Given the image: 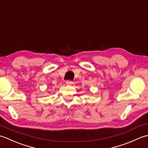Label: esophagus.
Wrapping results in <instances>:
<instances>
[{
    "instance_id": "esophagus-1",
    "label": "esophagus",
    "mask_w": 148,
    "mask_h": 148,
    "mask_svg": "<svg viewBox=\"0 0 148 148\" xmlns=\"http://www.w3.org/2000/svg\"><path fill=\"white\" fill-rule=\"evenodd\" d=\"M72 84H73V82H72V81H69V80H68V81H66V84H67V85L71 86V85H72Z\"/></svg>"
}]
</instances>
